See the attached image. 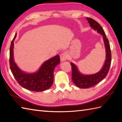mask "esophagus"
<instances>
[{
  "label": "esophagus",
  "instance_id": "obj_1",
  "mask_svg": "<svg viewBox=\"0 0 122 122\" xmlns=\"http://www.w3.org/2000/svg\"><path fill=\"white\" fill-rule=\"evenodd\" d=\"M68 59V54H67L66 53L64 52L61 54L60 55V60H61V61H66V60Z\"/></svg>",
  "mask_w": 122,
  "mask_h": 122
}]
</instances>
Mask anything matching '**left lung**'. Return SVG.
I'll return each instance as SVG.
<instances>
[{"label": "left lung", "mask_w": 122, "mask_h": 122, "mask_svg": "<svg viewBox=\"0 0 122 122\" xmlns=\"http://www.w3.org/2000/svg\"><path fill=\"white\" fill-rule=\"evenodd\" d=\"M90 26L98 33L102 35L104 40L106 60L103 68L95 74L91 75H83L79 72L77 66L73 63H71L72 67V79L74 84L77 87L82 89H87L94 86L104 79L109 71L111 63V51L110 46L104 30L98 23L91 18H86Z\"/></svg>", "instance_id": "left-lung-1"}]
</instances>
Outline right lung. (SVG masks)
<instances>
[{"label":"right lung","instance_id":"1","mask_svg":"<svg viewBox=\"0 0 122 122\" xmlns=\"http://www.w3.org/2000/svg\"><path fill=\"white\" fill-rule=\"evenodd\" d=\"M16 36L15 33L10 45L9 54L10 68L15 79L22 87L32 91L41 92L49 89L53 82L54 69L60 61L59 56L56 55L46 61L37 72L25 73L18 68L14 61L13 49Z\"/></svg>","mask_w":122,"mask_h":122}]
</instances>
